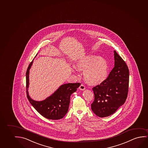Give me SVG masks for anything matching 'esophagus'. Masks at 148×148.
Masks as SVG:
<instances>
[{
	"mask_svg": "<svg viewBox=\"0 0 148 148\" xmlns=\"http://www.w3.org/2000/svg\"><path fill=\"white\" fill-rule=\"evenodd\" d=\"M79 89L82 91H83L85 89V86L83 84H81L80 86H79Z\"/></svg>",
	"mask_w": 148,
	"mask_h": 148,
	"instance_id": "34e87169",
	"label": "esophagus"
}]
</instances>
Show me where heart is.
<instances>
[{"mask_svg": "<svg viewBox=\"0 0 148 148\" xmlns=\"http://www.w3.org/2000/svg\"><path fill=\"white\" fill-rule=\"evenodd\" d=\"M75 67L77 71H84L86 81L93 85L101 83L108 76V61L96 55H88L77 60Z\"/></svg>", "mask_w": 148, "mask_h": 148, "instance_id": "obj_1", "label": "heart"}]
</instances>
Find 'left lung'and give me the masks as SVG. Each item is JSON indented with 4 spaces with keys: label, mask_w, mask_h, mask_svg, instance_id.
<instances>
[{
    "label": "left lung",
    "mask_w": 148,
    "mask_h": 148,
    "mask_svg": "<svg viewBox=\"0 0 148 148\" xmlns=\"http://www.w3.org/2000/svg\"><path fill=\"white\" fill-rule=\"evenodd\" d=\"M114 52V66L106 80L92 90L94 100L91 109L98 117H108L125 103L129 85V69L121 57Z\"/></svg>",
    "instance_id": "left-lung-1"
}]
</instances>
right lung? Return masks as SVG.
I'll use <instances>...</instances> for the list:
<instances>
[{"label": "right lung", "instance_id": "add662e5", "mask_svg": "<svg viewBox=\"0 0 148 148\" xmlns=\"http://www.w3.org/2000/svg\"><path fill=\"white\" fill-rule=\"evenodd\" d=\"M34 60L29 64L26 73L27 98L34 108L43 117L50 120L62 119L69 110L71 95L77 91L81 84H65L61 85L51 95L44 100L36 101L32 99L29 96L28 90L29 85V71Z\"/></svg>", "mask_w": 148, "mask_h": 148}]
</instances>
